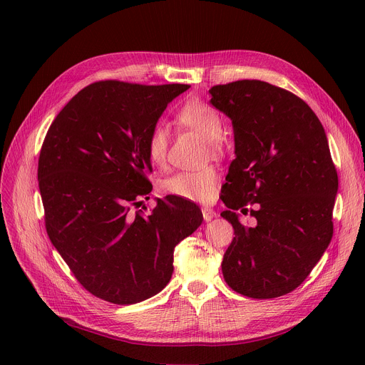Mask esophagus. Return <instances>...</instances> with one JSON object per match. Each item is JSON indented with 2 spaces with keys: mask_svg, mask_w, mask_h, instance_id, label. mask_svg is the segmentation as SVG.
<instances>
[{
  "mask_svg": "<svg viewBox=\"0 0 365 365\" xmlns=\"http://www.w3.org/2000/svg\"><path fill=\"white\" fill-rule=\"evenodd\" d=\"M202 215H203V220H205L206 222H210L211 220H214V218L217 217L215 211L211 210V207H202Z\"/></svg>",
  "mask_w": 365,
  "mask_h": 365,
  "instance_id": "obj_1",
  "label": "esophagus"
}]
</instances>
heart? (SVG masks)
Returning a JSON list of instances; mask_svg holds the SVG:
<instances>
[{"label": "heart", "mask_w": 365, "mask_h": 365, "mask_svg": "<svg viewBox=\"0 0 365 365\" xmlns=\"http://www.w3.org/2000/svg\"><path fill=\"white\" fill-rule=\"evenodd\" d=\"M176 121L205 138V143L211 151L221 148L222 118L218 111L199 99L185 102L176 113ZM169 130L155 124L147 135V155L154 166H165L169 150ZM220 185V173L215 168L206 166L195 170H180L165 179L163 190L176 197L190 202H211L215 197Z\"/></svg>", "instance_id": "1"}]
</instances>
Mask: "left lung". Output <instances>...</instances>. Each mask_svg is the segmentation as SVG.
<instances>
[{
	"instance_id": "1",
	"label": "left lung",
	"mask_w": 365,
	"mask_h": 365,
	"mask_svg": "<svg viewBox=\"0 0 365 365\" xmlns=\"http://www.w3.org/2000/svg\"><path fill=\"white\" fill-rule=\"evenodd\" d=\"M212 106L234 127L232 160L221 214L234 228L224 254L227 284L247 297L293 292L328 248L338 175L325 130L307 103L263 81H235L210 89ZM248 204H255L248 210ZM237 210L250 212L244 227Z\"/></svg>"
}]
</instances>
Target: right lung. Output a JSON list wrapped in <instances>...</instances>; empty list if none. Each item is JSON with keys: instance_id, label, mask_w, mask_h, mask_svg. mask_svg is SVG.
I'll use <instances>...</instances> for the list:
<instances>
[{"instance_id": "1", "label": "right lung", "mask_w": 365, "mask_h": 365, "mask_svg": "<svg viewBox=\"0 0 365 365\" xmlns=\"http://www.w3.org/2000/svg\"><path fill=\"white\" fill-rule=\"evenodd\" d=\"M190 85L99 81L79 91L51 123L38 158L46 231L76 280L115 304L166 287L175 247L202 224L196 203L158 199L147 175V135Z\"/></svg>"}]
</instances>
